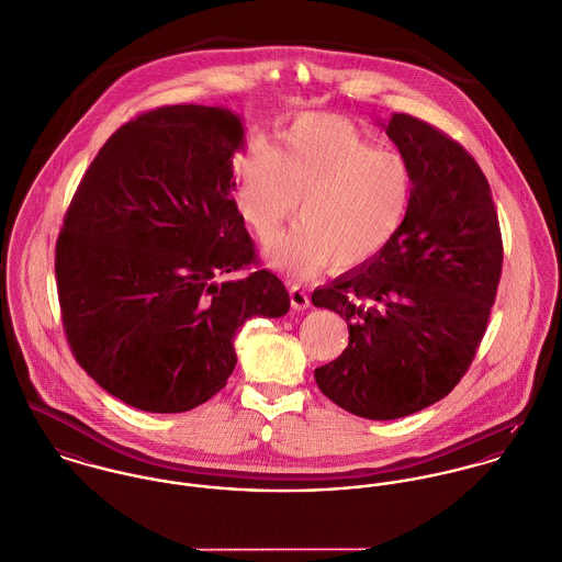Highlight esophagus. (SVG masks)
I'll list each match as a JSON object with an SVG mask.
<instances>
[{
  "mask_svg": "<svg viewBox=\"0 0 562 562\" xmlns=\"http://www.w3.org/2000/svg\"><path fill=\"white\" fill-rule=\"evenodd\" d=\"M290 301H292V307H294L296 312L310 310V305H312L310 294H307L303 288H299V285H292V288H290Z\"/></svg>",
  "mask_w": 562,
  "mask_h": 562,
  "instance_id": "1",
  "label": "esophagus"
}]
</instances>
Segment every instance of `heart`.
I'll list each match as a JSON object with an SVG mask.
<instances>
[{"mask_svg":"<svg viewBox=\"0 0 562 562\" xmlns=\"http://www.w3.org/2000/svg\"><path fill=\"white\" fill-rule=\"evenodd\" d=\"M411 194L408 164L333 114H303L277 147L255 140L236 161V205L259 240L300 201L301 221L266 246V259L294 277L372 261L401 232Z\"/></svg>","mask_w":562,"mask_h":562,"instance_id":"b5f03b06","label":"heart"}]
</instances>
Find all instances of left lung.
<instances>
[{
	"label": "left lung",
	"instance_id": "1",
	"mask_svg": "<svg viewBox=\"0 0 562 562\" xmlns=\"http://www.w3.org/2000/svg\"><path fill=\"white\" fill-rule=\"evenodd\" d=\"M383 127L413 175L408 214L372 261L312 294L350 333L346 350L316 368V383L366 419H398L454 390L502 274L497 212L476 160L415 116L394 114Z\"/></svg>",
	"mask_w": 562,
	"mask_h": 562
}]
</instances>
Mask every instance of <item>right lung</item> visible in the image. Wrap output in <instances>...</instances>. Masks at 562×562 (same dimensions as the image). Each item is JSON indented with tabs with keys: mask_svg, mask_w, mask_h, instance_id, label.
<instances>
[{
	"mask_svg": "<svg viewBox=\"0 0 562 562\" xmlns=\"http://www.w3.org/2000/svg\"><path fill=\"white\" fill-rule=\"evenodd\" d=\"M240 119L166 105L119 127L81 177L56 244L65 333L114 398L183 413L232 376L236 335L281 318L290 294L255 263L234 201Z\"/></svg>",
	"mask_w": 562,
	"mask_h": 562,
	"instance_id": "1",
	"label": "right lung"
}]
</instances>
